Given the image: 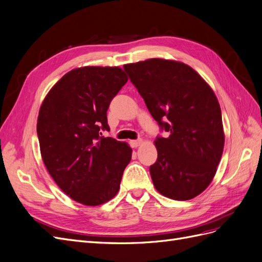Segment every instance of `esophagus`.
<instances>
[{"mask_svg":"<svg viewBox=\"0 0 262 262\" xmlns=\"http://www.w3.org/2000/svg\"><path fill=\"white\" fill-rule=\"evenodd\" d=\"M141 143H142V140H141V139L130 141V145H131V147H133V148H136V147L140 146V144H141Z\"/></svg>","mask_w":262,"mask_h":262,"instance_id":"obj_1","label":"esophagus"}]
</instances>
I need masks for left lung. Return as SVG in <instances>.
Returning a JSON list of instances; mask_svg holds the SVG:
<instances>
[{
  "instance_id": "left-lung-1",
  "label": "left lung",
  "mask_w": 262,
  "mask_h": 262,
  "mask_svg": "<svg viewBox=\"0 0 262 262\" xmlns=\"http://www.w3.org/2000/svg\"><path fill=\"white\" fill-rule=\"evenodd\" d=\"M166 138L155 140L157 161L149 167L156 190L185 201L205 190L224 147L215 94L185 63L148 59L123 66Z\"/></svg>"
}]
</instances>
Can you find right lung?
<instances>
[{
    "label": "right lung",
    "mask_w": 262,
    "mask_h": 262,
    "mask_svg": "<svg viewBox=\"0 0 262 262\" xmlns=\"http://www.w3.org/2000/svg\"><path fill=\"white\" fill-rule=\"evenodd\" d=\"M128 82L120 68L70 71L47 95L37 134L42 161L60 189L85 205H99L118 193L132 149L113 138L107 110Z\"/></svg>",
    "instance_id": "1"
}]
</instances>
